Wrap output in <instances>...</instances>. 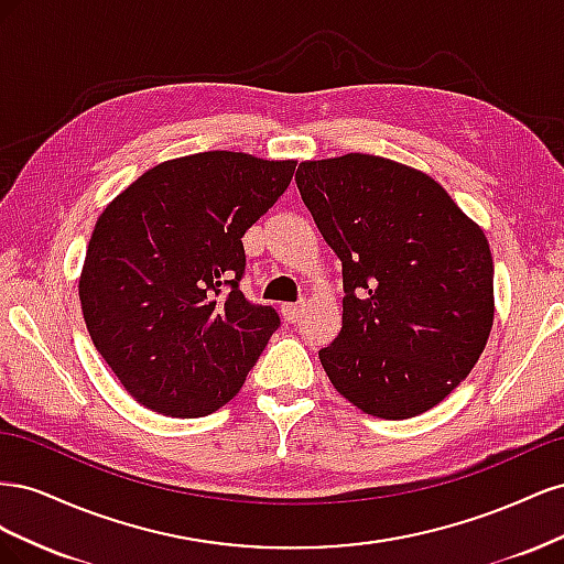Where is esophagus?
Here are the masks:
<instances>
[{
    "label": "esophagus",
    "mask_w": 564,
    "mask_h": 564,
    "mask_svg": "<svg viewBox=\"0 0 564 564\" xmlns=\"http://www.w3.org/2000/svg\"><path fill=\"white\" fill-rule=\"evenodd\" d=\"M303 308H305V303H284L282 305V315H284L286 322L294 324L303 315Z\"/></svg>",
    "instance_id": "34e87169"
}]
</instances>
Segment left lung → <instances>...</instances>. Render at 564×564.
<instances>
[{
    "instance_id": "obj_1",
    "label": "left lung",
    "mask_w": 564,
    "mask_h": 564,
    "mask_svg": "<svg viewBox=\"0 0 564 564\" xmlns=\"http://www.w3.org/2000/svg\"><path fill=\"white\" fill-rule=\"evenodd\" d=\"M296 185L344 268V327L319 350L329 381L371 416L429 412L491 332L482 228L429 174L377 155L301 162Z\"/></svg>"
}]
</instances>
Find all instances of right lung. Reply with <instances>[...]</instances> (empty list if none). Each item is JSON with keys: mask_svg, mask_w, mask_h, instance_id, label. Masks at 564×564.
Here are the masks:
<instances>
[{"mask_svg": "<svg viewBox=\"0 0 564 564\" xmlns=\"http://www.w3.org/2000/svg\"><path fill=\"white\" fill-rule=\"evenodd\" d=\"M294 160L212 150L148 169L104 214L79 275L84 322L129 395L174 419L240 392L280 327L240 292L245 232L294 176Z\"/></svg>", "mask_w": 564, "mask_h": 564, "instance_id": "right-lung-1", "label": "right lung"}]
</instances>
